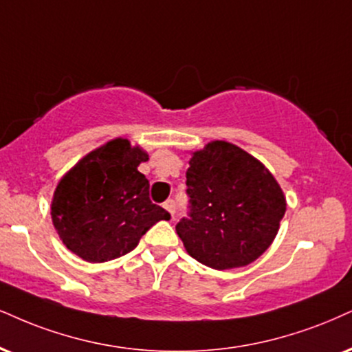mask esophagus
Listing matches in <instances>:
<instances>
[{
	"instance_id": "obj_1",
	"label": "esophagus",
	"mask_w": 352,
	"mask_h": 352,
	"mask_svg": "<svg viewBox=\"0 0 352 352\" xmlns=\"http://www.w3.org/2000/svg\"><path fill=\"white\" fill-rule=\"evenodd\" d=\"M163 207L169 212V214H171V217H175V212H176V204H175V201H173V199H169V201L164 202V204H163Z\"/></svg>"
}]
</instances>
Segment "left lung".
Segmentation results:
<instances>
[{
  "mask_svg": "<svg viewBox=\"0 0 352 352\" xmlns=\"http://www.w3.org/2000/svg\"><path fill=\"white\" fill-rule=\"evenodd\" d=\"M190 155V212L176 225L186 251L219 271L253 263L274 241L285 214L279 183L259 160L230 142H209Z\"/></svg>",
  "mask_w": 352,
  "mask_h": 352,
  "instance_id": "8db88e82",
  "label": "left lung"
}]
</instances>
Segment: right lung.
Returning <instances> with one entry per match:
<instances>
[{
  "label": "right lung",
  "mask_w": 352,
  "mask_h": 352,
  "mask_svg": "<svg viewBox=\"0 0 352 352\" xmlns=\"http://www.w3.org/2000/svg\"><path fill=\"white\" fill-rule=\"evenodd\" d=\"M148 153L127 138L89 151L56 184L50 215L60 240L88 263L132 251L148 230L171 215L151 204L150 183L138 171Z\"/></svg>",
  "instance_id": "1"
}]
</instances>
